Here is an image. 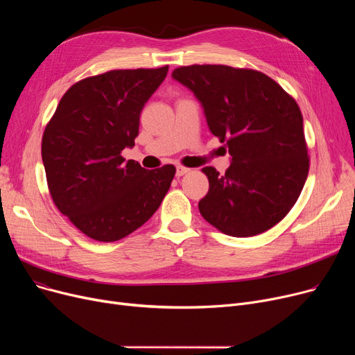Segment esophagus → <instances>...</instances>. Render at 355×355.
<instances>
[{"label": "esophagus", "mask_w": 355, "mask_h": 355, "mask_svg": "<svg viewBox=\"0 0 355 355\" xmlns=\"http://www.w3.org/2000/svg\"><path fill=\"white\" fill-rule=\"evenodd\" d=\"M191 170L190 168H187V166H182V165H180V166H177V177H182V175H185V174H189Z\"/></svg>", "instance_id": "34e87169"}]
</instances>
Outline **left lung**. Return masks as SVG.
<instances>
[{
  "mask_svg": "<svg viewBox=\"0 0 355 355\" xmlns=\"http://www.w3.org/2000/svg\"><path fill=\"white\" fill-rule=\"evenodd\" d=\"M173 78L202 103L211 134L232 164L220 175L202 168L209 193L198 210L221 233L250 237L291 211L309 171L304 118L296 101L268 74L225 64L181 66Z\"/></svg>",
  "mask_w": 355,
  "mask_h": 355,
  "instance_id": "obj_1",
  "label": "left lung"
}]
</instances>
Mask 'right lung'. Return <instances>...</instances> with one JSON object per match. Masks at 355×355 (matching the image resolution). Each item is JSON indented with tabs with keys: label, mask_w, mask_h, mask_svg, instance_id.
<instances>
[{
	"label": "right lung",
	"mask_w": 355,
	"mask_h": 355,
	"mask_svg": "<svg viewBox=\"0 0 355 355\" xmlns=\"http://www.w3.org/2000/svg\"><path fill=\"white\" fill-rule=\"evenodd\" d=\"M168 73L118 69L74 83L62 96L42 139L49 191L83 234L116 241L146 223L170 190L175 166L145 170L125 161L139 115Z\"/></svg>",
	"instance_id": "1"
}]
</instances>
